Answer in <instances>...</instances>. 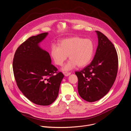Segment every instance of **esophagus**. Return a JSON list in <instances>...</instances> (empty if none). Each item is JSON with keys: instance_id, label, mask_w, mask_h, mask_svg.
<instances>
[{"instance_id": "obj_1", "label": "esophagus", "mask_w": 131, "mask_h": 131, "mask_svg": "<svg viewBox=\"0 0 131 131\" xmlns=\"http://www.w3.org/2000/svg\"><path fill=\"white\" fill-rule=\"evenodd\" d=\"M63 74L66 76H68L69 75H70L71 74V73H70V72H63Z\"/></svg>"}]
</instances>
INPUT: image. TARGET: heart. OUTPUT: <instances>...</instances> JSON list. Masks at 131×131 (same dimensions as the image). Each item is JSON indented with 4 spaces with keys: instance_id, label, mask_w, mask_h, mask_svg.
Segmentation results:
<instances>
[{
    "instance_id": "1",
    "label": "heart",
    "mask_w": 131,
    "mask_h": 131,
    "mask_svg": "<svg viewBox=\"0 0 131 131\" xmlns=\"http://www.w3.org/2000/svg\"><path fill=\"white\" fill-rule=\"evenodd\" d=\"M94 50L93 42L89 39L73 37L62 40L59 45L53 44L50 47V55L54 63L62 66L67 59L70 60L63 67L62 70L68 71L77 66L82 68L91 60Z\"/></svg>"
}]
</instances>
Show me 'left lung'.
I'll use <instances>...</instances> for the list:
<instances>
[{
	"label": "left lung",
	"instance_id": "8db88e82",
	"mask_svg": "<svg viewBox=\"0 0 131 131\" xmlns=\"http://www.w3.org/2000/svg\"><path fill=\"white\" fill-rule=\"evenodd\" d=\"M95 32L98 46L93 60L82 70L75 72L78 93L89 102L99 100L108 92L115 81L118 68L114 45L103 34Z\"/></svg>",
	"mask_w": 131,
	"mask_h": 131
}]
</instances>
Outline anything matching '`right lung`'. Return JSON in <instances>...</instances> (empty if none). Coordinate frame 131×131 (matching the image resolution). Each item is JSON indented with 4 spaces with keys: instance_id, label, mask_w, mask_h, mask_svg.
Masks as SVG:
<instances>
[{
    "instance_id": "add662e5",
    "label": "right lung",
    "mask_w": 131,
    "mask_h": 131,
    "mask_svg": "<svg viewBox=\"0 0 131 131\" xmlns=\"http://www.w3.org/2000/svg\"><path fill=\"white\" fill-rule=\"evenodd\" d=\"M47 35L44 32L29 38L17 48L13 61L19 89L31 102L42 106L50 105L56 100L64 77L51 63L48 52L39 46Z\"/></svg>"
}]
</instances>
